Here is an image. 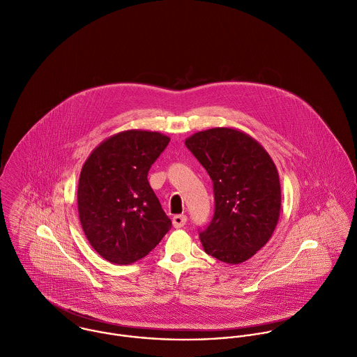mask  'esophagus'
I'll return each instance as SVG.
<instances>
[{
  "label": "esophagus",
  "instance_id": "34e87169",
  "mask_svg": "<svg viewBox=\"0 0 357 357\" xmlns=\"http://www.w3.org/2000/svg\"><path fill=\"white\" fill-rule=\"evenodd\" d=\"M186 222H188V218H186V215H175L174 218H172V225H174V227H183L185 225H186Z\"/></svg>",
  "mask_w": 357,
  "mask_h": 357
}]
</instances>
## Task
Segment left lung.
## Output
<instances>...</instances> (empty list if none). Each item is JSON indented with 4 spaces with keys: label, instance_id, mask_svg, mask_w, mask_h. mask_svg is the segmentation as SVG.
Wrapping results in <instances>:
<instances>
[{
    "label": "left lung",
    "instance_id": "1",
    "mask_svg": "<svg viewBox=\"0 0 357 357\" xmlns=\"http://www.w3.org/2000/svg\"><path fill=\"white\" fill-rule=\"evenodd\" d=\"M214 183V216L200 231L204 251L241 264L272 237L282 207L280 179L268 151L233 128L196 132L185 141Z\"/></svg>",
    "mask_w": 357,
    "mask_h": 357
}]
</instances>
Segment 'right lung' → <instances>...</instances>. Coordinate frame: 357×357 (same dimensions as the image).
<instances>
[{
    "label": "right lung",
    "mask_w": 357,
    "mask_h": 357,
    "mask_svg": "<svg viewBox=\"0 0 357 357\" xmlns=\"http://www.w3.org/2000/svg\"><path fill=\"white\" fill-rule=\"evenodd\" d=\"M168 143L160 132L124 131L100 143L82 165L79 222L92 248L112 264L146 257L172 226L147 181Z\"/></svg>",
    "instance_id": "add662e5"
}]
</instances>
